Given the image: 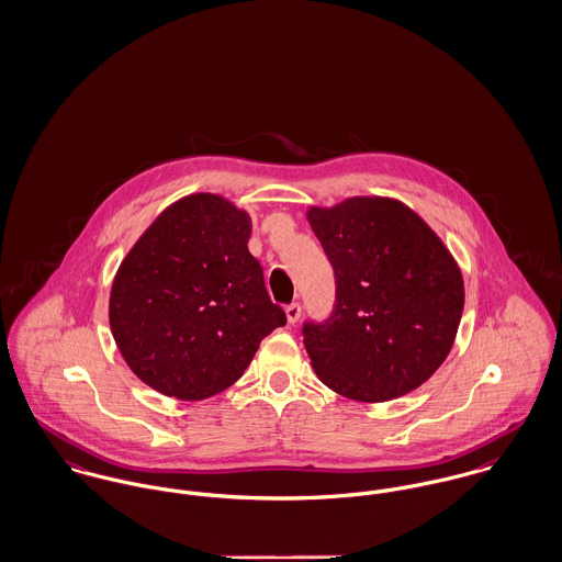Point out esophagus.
<instances>
[{"label": "esophagus", "instance_id": "esophagus-1", "mask_svg": "<svg viewBox=\"0 0 562 562\" xmlns=\"http://www.w3.org/2000/svg\"><path fill=\"white\" fill-rule=\"evenodd\" d=\"M300 316H302V305H300V303L286 305V318H289L291 325H295V323L300 321Z\"/></svg>", "mask_w": 562, "mask_h": 562}]
</instances>
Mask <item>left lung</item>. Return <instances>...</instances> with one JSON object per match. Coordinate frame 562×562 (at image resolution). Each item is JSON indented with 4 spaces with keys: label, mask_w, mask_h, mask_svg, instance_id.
Instances as JSON below:
<instances>
[{
    "label": "left lung",
    "mask_w": 562,
    "mask_h": 562,
    "mask_svg": "<svg viewBox=\"0 0 562 562\" xmlns=\"http://www.w3.org/2000/svg\"><path fill=\"white\" fill-rule=\"evenodd\" d=\"M307 222L336 276L327 321L303 325L316 376L357 402L424 385L447 359L464 310L458 262L395 199L352 196Z\"/></svg>",
    "instance_id": "1"
}]
</instances>
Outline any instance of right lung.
<instances>
[{"instance_id": "right-lung-1", "label": "right lung", "mask_w": 562, "mask_h": 562, "mask_svg": "<svg viewBox=\"0 0 562 562\" xmlns=\"http://www.w3.org/2000/svg\"><path fill=\"white\" fill-rule=\"evenodd\" d=\"M252 222L199 192L169 205L122 260L109 323L130 370L151 389L203 400L231 387L260 340L286 325L248 250Z\"/></svg>"}]
</instances>
